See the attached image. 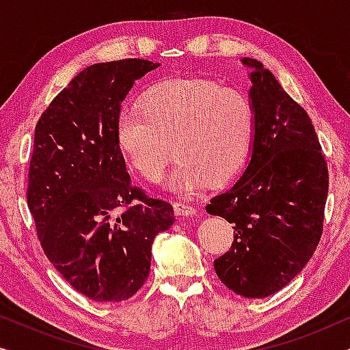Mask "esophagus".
<instances>
[{"mask_svg": "<svg viewBox=\"0 0 350 350\" xmlns=\"http://www.w3.org/2000/svg\"><path fill=\"white\" fill-rule=\"evenodd\" d=\"M174 208L176 217H196V213H198V210L193 205L185 202H174Z\"/></svg>", "mask_w": 350, "mask_h": 350, "instance_id": "1", "label": "esophagus"}]
</instances>
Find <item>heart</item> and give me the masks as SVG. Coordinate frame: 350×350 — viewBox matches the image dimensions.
<instances>
[{
	"mask_svg": "<svg viewBox=\"0 0 350 350\" xmlns=\"http://www.w3.org/2000/svg\"><path fill=\"white\" fill-rule=\"evenodd\" d=\"M140 108L119 111L116 143L124 159L146 180H159L172 145L178 159L165 186L176 194L228 183L245 165L255 114L239 90L202 78H172L148 88Z\"/></svg>",
	"mask_w": 350,
	"mask_h": 350,
	"instance_id": "obj_1",
	"label": "heart"
}]
</instances>
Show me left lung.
Returning a JSON list of instances; mask_svg holds the SVG:
<instances>
[{
  "mask_svg": "<svg viewBox=\"0 0 350 350\" xmlns=\"http://www.w3.org/2000/svg\"><path fill=\"white\" fill-rule=\"evenodd\" d=\"M248 92L255 133L245 170L215 196L207 213L234 223V242L215 260L219 280L243 298H266L288 285L322 236L328 169L310 118L261 62Z\"/></svg>",
  "mask_w": 350,
  "mask_h": 350,
  "instance_id": "obj_1",
  "label": "left lung"
}]
</instances>
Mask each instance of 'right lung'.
Returning a JSON list of instances; mask_svg holds the SVG:
<instances>
[{
	"instance_id": "1",
	"label": "right lung",
	"mask_w": 350,
	"mask_h": 350,
	"mask_svg": "<svg viewBox=\"0 0 350 350\" xmlns=\"http://www.w3.org/2000/svg\"><path fill=\"white\" fill-rule=\"evenodd\" d=\"M157 66L142 59L88 66L36 124L27 199L38 237L62 277L98 303L142 288L152 242L175 221L169 202L133 188L116 143L121 103Z\"/></svg>"
}]
</instances>
